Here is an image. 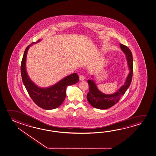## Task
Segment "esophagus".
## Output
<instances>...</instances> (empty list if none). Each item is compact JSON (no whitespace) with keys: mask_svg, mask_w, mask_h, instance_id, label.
Masks as SVG:
<instances>
[{"mask_svg":"<svg viewBox=\"0 0 156 156\" xmlns=\"http://www.w3.org/2000/svg\"><path fill=\"white\" fill-rule=\"evenodd\" d=\"M79 77L80 80L81 81H83L84 80V76L83 75H81Z\"/></svg>","mask_w":156,"mask_h":156,"instance_id":"34e87169","label":"esophagus"}]
</instances>
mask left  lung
<instances>
[{
  "label": "left lung",
  "instance_id": "left-lung-1",
  "mask_svg": "<svg viewBox=\"0 0 156 156\" xmlns=\"http://www.w3.org/2000/svg\"><path fill=\"white\" fill-rule=\"evenodd\" d=\"M120 47L122 51L126 56L128 68L129 72L124 84L117 91L113 94H105L101 92L98 88L93 80H88L89 84V92L87 95L88 101L92 106L100 109H106L114 106L119 101L121 96L125 94L131 84L133 75V57L131 50L129 48L122 44H120ZM93 77V76H92Z\"/></svg>",
  "mask_w": 156,
  "mask_h": 156
}]
</instances>
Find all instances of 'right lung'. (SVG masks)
Returning <instances> with one entry per match:
<instances>
[{"label": "right lung", "instance_id": "add662e5", "mask_svg": "<svg viewBox=\"0 0 156 156\" xmlns=\"http://www.w3.org/2000/svg\"><path fill=\"white\" fill-rule=\"evenodd\" d=\"M33 42L27 47L24 53L21 63V75L23 83L32 100L38 106L47 110L56 108L62 105L66 97L68 86L76 83L79 77L76 73L64 77L62 79L51 86L43 88L38 86L31 80L26 68V61L28 50L32 44L40 42Z\"/></svg>", "mask_w": 156, "mask_h": 156}]
</instances>
